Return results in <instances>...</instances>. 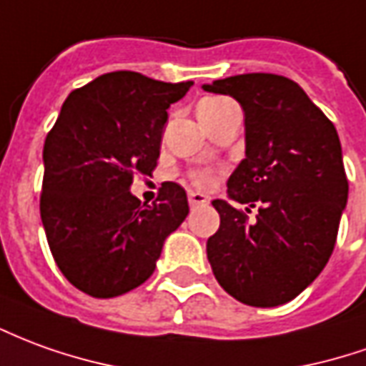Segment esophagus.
I'll list each match as a JSON object with an SVG mask.
<instances>
[{
    "label": "esophagus",
    "instance_id": "34e87169",
    "mask_svg": "<svg viewBox=\"0 0 366 366\" xmlns=\"http://www.w3.org/2000/svg\"><path fill=\"white\" fill-rule=\"evenodd\" d=\"M188 202H190V206H206L209 202V198L206 194H200V192H188Z\"/></svg>",
    "mask_w": 366,
    "mask_h": 366
}]
</instances>
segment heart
<instances>
[{"instance_id":"obj_1","label":"heart","mask_w":366,"mask_h":366,"mask_svg":"<svg viewBox=\"0 0 366 366\" xmlns=\"http://www.w3.org/2000/svg\"><path fill=\"white\" fill-rule=\"evenodd\" d=\"M226 103L227 101H224V99H206V101H202V103L198 104V117H200V121L204 122V124H208ZM188 180H190L196 188H209V186L214 184V174L208 172V170H194V172L188 174Z\"/></svg>"}]
</instances>
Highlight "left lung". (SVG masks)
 <instances>
[{
    "instance_id": "obj_1",
    "label": "left lung",
    "mask_w": 366,
    "mask_h": 366,
    "mask_svg": "<svg viewBox=\"0 0 366 366\" xmlns=\"http://www.w3.org/2000/svg\"><path fill=\"white\" fill-rule=\"evenodd\" d=\"M204 91L229 94L244 109L245 158L229 176L227 194L257 208L249 222L232 204L212 202L219 214V229L206 245L212 272L245 305H283L333 254L349 196L339 134L287 76L247 73Z\"/></svg>"
}]
</instances>
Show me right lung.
I'll return each instance as SVG.
<instances>
[{"instance_id": "right-lung-1", "label": "right lung", "mask_w": 366, "mask_h": 366, "mask_svg": "<svg viewBox=\"0 0 366 366\" xmlns=\"http://www.w3.org/2000/svg\"><path fill=\"white\" fill-rule=\"evenodd\" d=\"M192 85L134 71L97 76L69 94L45 139L41 222L61 273L91 297L144 283L188 216L180 184H162L150 206L129 188L157 168L166 109Z\"/></svg>"}]
</instances>
